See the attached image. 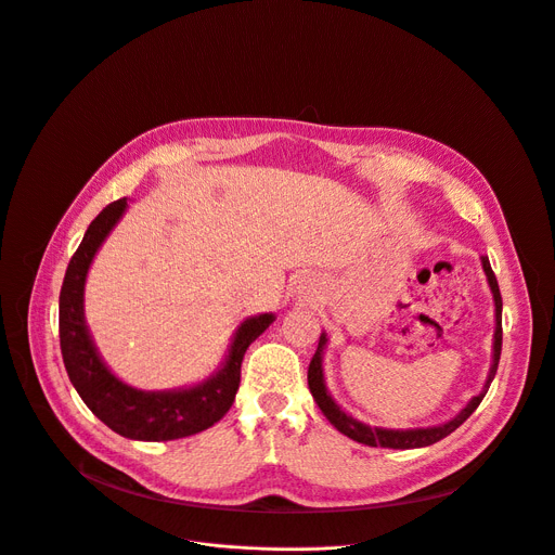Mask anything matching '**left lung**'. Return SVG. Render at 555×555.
Wrapping results in <instances>:
<instances>
[{"label":"left lung","mask_w":555,"mask_h":555,"mask_svg":"<svg viewBox=\"0 0 555 555\" xmlns=\"http://www.w3.org/2000/svg\"><path fill=\"white\" fill-rule=\"evenodd\" d=\"M481 267L488 280V286L493 291V300H495V336H493V365L491 372H488L486 385L481 387V392L477 397H473L466 408L457 414L452 416L450 421L441 423V426H430V428H412V430H389V428H376V426H367V423L353 418L351 414H347L327 392V385H324V372H322V353L324 347H327V334H322L318 340V349L311 358V365H309V389L313 395V401L318 403V408L322 410V414L330 418L332 426L343 433L345 437L358 441V443H365L372 448H395V450H410V448H426L433 446L437 441H441L443 437H448L450 433L457 430L462 423L477 410V405L481 403V399L486 397L488 387H491L498 365H500V353H502V296H500V286H498V278L491 269V262H488V257H481Z\"/></svg>","instance_id":"1"}]
</instances>
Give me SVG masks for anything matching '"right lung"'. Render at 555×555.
Wrapping results in <instances>:
<instances>
[{
	"label": "right lung",
	"mask_w": 555,
	"mask_h": 555,
	"mask_svg": "<svg viewBox=\"0 0 555 555\" xmlns=\"http://www.w3.org/2000/svg\"><path fill=\"white\" fill-rule=\"evenodd\" d=\"M127 208V199L98 215L74 253L60 291V349L69 380L85 405L120 437L137 441H172L208 430L231 410L240 389L248 345L264 334L273 313L246 318L221 367L206 380L166 392H143L116 378L98 353L85 322V280L93 257Z\"/></svg>",
	"instance_id": "add662e5"
}]
</instances>
